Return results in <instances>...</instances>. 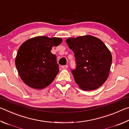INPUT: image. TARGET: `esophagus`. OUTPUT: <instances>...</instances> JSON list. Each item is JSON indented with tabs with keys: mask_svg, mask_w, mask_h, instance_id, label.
<instances>
[{
	"mask_svg": "<svg viewBox=\"0 0 129 129\" xmlns=\"http://www.w3.org/2000/svg\"><path fill=\"white\" fill-rule=\"evenodd\" d=\"M61 68L63 69H66L68 68V65H62V66H61Z\"/></svg>",
	"mask_w": 129,
	"mask_h": 129,
	"instance_id": "34e87169",
	"label": "esophagus"
}]
</instances>
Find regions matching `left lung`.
I'll use <instances>...</instances> for the list:
<instances>
[{
  "label": "left lung",
  "mask_w": 129,
  "mask_h": 129,
  "mask_svg": "<svg viewBox=\"0 0 129 129\" xmlns=\"http://www.w3.org/2000/svg\"><path fill=\"white\" fill-rule=\"evenodd\" d=\"M66 43L75 54L76 68L72 73L79 88L86 91L100 88L108 79L112 62L105 44L91 35L70 38Z\"/></svg>",
  "instance_id": "1"
}]
</instances>
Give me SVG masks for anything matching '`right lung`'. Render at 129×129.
Instances as JSON below:
<instances>
[{
	"label": "right lung",
	"instance_id": "add662e5",
	"mask_svg": "<svg viewBox=\"0 0 129 129\" xmlns=\"http://www.w3.org/2000/svg\"><path fill=\"white\" fill-rule=\"evenodd\" d=\"M59 38L37 36L24 42L19 47L15 65L21 79L30 88L41 89L53 82L59 72L53 47L62 43Z\"/></svg>",
	"mask_w": 129,
	"mask_h": 129
}]
</instances>
